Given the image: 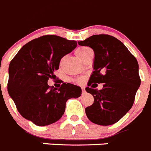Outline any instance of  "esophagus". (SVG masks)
I'll return each instance as SVG.
<instances>
[{
	"instance_id": "34e87169",
	"label": "esophagus",
	"mask_w": 151,
	"mask_h": 151,
	"mask_svg": "<svg viewBox=\"0 0 151 151\" xmlns=\"http://www.w3.org/2000/svg\"><path fill=\"white\" fill-rule=\"evenodd\" d=\"M86 92V91L85 88H84V87H82V94L83 95H85Z\"/></svg>"
}]
</instances>
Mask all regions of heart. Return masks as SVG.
<instances>
[{
	"label": "heart",
	"mask_w": 151,
	"mask_h": 151,
	"mask_svg": "<svg viewBox=\"0 0 151 151\" xmlns=\"http://www.w3.org/2000/svg\"><path fill=\"white\" fill-rule=\"evenodd\" d=\"M91 49L88 47H78L77 50H75V54L77 55V56L78 58H80V60H82L83 59L84 56H86V54L87 53V52L88 51ZM76 81L77 83H83L84 81V77H79L76 79Z\"/></svg>",
	"instance_id": "b5f03b06"
}]
</instances>
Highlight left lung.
I'll return each instance as SVG.
<instances>
[{
	"mask_svg": "<svg viewBox=\"0 0 151 151\" xmlns=\"http://www.w3.org/2000/svg\"><path fill=\"white\" fill-rule=\"evenodd\" d=\"M78 44L95 53L94 71L86 88L94 97V103L86 108V114L96 124H113L134 103L141 84L137 60L121 41L109 35H94ZM98 83H103L102 90L96 89Z\"/></svg>",
	"mask_w": 151,
	"mask_h": 151,
	"instance_id": "left-lung-1",
	"label": "left lung"
}]
</instances>
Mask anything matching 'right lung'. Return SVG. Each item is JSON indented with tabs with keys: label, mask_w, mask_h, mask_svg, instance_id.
<instances>
[{
	"label": "right lung",
	"mask_w": 151,
	"mask_h": 151,
	"mask_svg": "<svg viewBox=\"0 0 151 151\" xmlns=\"http://www.w3.org/2000/svg\"><path fill=\"white\" fill-rule=\"evenodd\" d=\"M77 42L47 35L23 46L9 63L7 90L19 113L37 126L60 120L66 101L82 94L80 86L63 83L60 88L47 85L54 79L61 59L77 47Z\"/></svg>",
	"instance_id": "obj_1"
}]
</instances>
